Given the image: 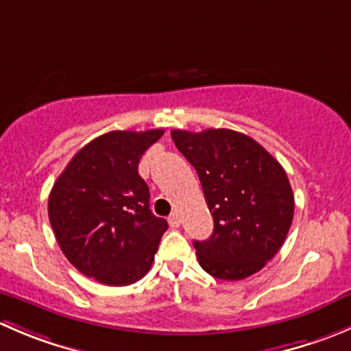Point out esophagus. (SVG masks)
<instances>
[{
  "label": "esophagus",
  "instance_id": "34e87169",
  "mask_svg": "<svg viewBox=\"0 0 351 351\" xmlns=\"http://www.w3.org/2000/svg\"><path fill=\"white\" fill-rule=\"evenodd\" d=\"M168 222L171 228H180V224H182V217H180L178 212H173V214L168 217Z\"/></svg>",
  "mask_w": 351,
  "mask_h": 351
}]
</instances>
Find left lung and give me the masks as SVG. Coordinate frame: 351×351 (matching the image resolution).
Masks as SVG:
<instances>
[{
	"instance_id": "left-lung-1",
	"label": "left lung",
	"mask_w": 351,
	"mask_h": 351,
	"mask_svg": "<svg viewBox=\"0 0 351 351\" xmlns=\"http://www.w3.org/2000/svg\"><path fill=\"white\" fill-rule=\"evenodd\" d=\"M200 178L214 232L193 241L200 267L222 280H243L277 254L293 219L285 169L263 146L229 129L171 130Z\"/></svg>"
}]
</instances>
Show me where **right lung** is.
<instances>
[{
	"label": "right lung",
	"instance_id": "add662e5",
	"mask_svg": "<svg viewBox=\"0 0 351 351\" xmlns=\"http://www.w3.org/2000/svg\"><path fill=\"white\" fill-rule=\"evenodd\" d=\"M161 129L112 130L77 151L49 195V221L71 265L112 287L149 271L168 222L149 208L139 161Z\"/></svg>",
	"mask_w": 351,
	"mask_h": 351
}]
</instances>
